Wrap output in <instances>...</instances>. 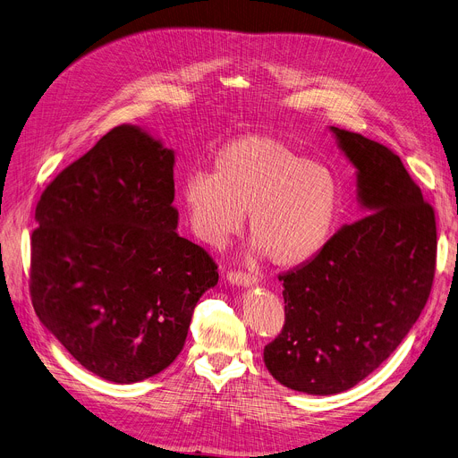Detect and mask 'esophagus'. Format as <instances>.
<instances>
[{
	"mask_svg": "<svg viewBox=\"0 0 458 458\" xmlns=\"http://www.w3.org/2000/svg\"><path fill=\"white\" fill-rule=\"evenodd\" d=\"M226 280L232 285H239V287H250V285L258 284V278L254 275H249V273H228Z\"/></svg>",
	"mask_w": 458,
	"mask_h": 458,
	"instance_id": "1",
	"label": "esophagus"
}]
</instances>
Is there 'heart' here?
<instances>
[{
    "label": "heart",
    "instance_id": "b5f03b06",
    "mask_svg": "<svg viewBox=\"0 0 458 458\" xmlns=\"http://www.w3.org/2000/svg\"><path fill=\"white\" fill-rule=\"evenodd\" d=\"M180 200L192 233L208 247H225L249 213L254 250L292 267L327 245L338 219L340 187L323 163L302 159L275 137L247 135L215 154L213 173H189Z\"/></svg>",
    "mask_w": 458,
    "mask_h": 458
}]
</instances>
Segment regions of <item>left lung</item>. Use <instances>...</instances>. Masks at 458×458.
Returning <instances> with one entry per match:
<instances>
[{"instance_id":"left-lung-1","label":"left lung","mask_w":458,"mask_h":458,"mask_svg":"<svg viewBox=\"0 0 458 458\" xmlns=\"http://www.w3.org/2000/svg\"><path fill=\"white\" fill-rule=\"evenodd\" d=\"M328 130L354 166L364 216L278 276L285 325L263 349L269 373L310 395L351 390L397 349L427 304L437 267L435 211L399 156L360 133Z\"/></svg>"}]
</instances>
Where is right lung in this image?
Listing matches in <instances>:
<instances>
[{
	"label": "right lung",
	"mask_w": 458,
	"mask_h": 458,
	"mask_svg": "<svg viewBox=\"0 0 458 458\" xmlns=\"http://www.w3.org/2000/svg\"><path fill=\"white\" fill-rule=\"evenodd\" d=\"M174 150L123 124L46 187L31 235L40 323L90 373L150 378L182 352L199 299L219 282L178 233Z\"/></svg>",
	"instance_id": "obj_1"
}]
</instances>
